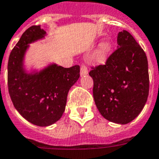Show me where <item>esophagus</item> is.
I'll return each mask as SVG.
<instances>
[{
  "label": "esophagus",
  "mask_w": 159,
  "mask_h": 159,
  "mask_svg": "<svg viewBox=\"0 0 159 159\" xmlns=\"http://www.w3.org/2000/svg\"><path fill=\"white\" fill-rule=\"evenodd\" d=\"M80 74H81V77H83V76H86V75L88 74V69L87 68V66L85 65H82V66H81Z\"/></svg>",
  "instance_id": "1"
}]
</instances>
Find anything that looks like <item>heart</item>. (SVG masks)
<instances>
[{
  "label": "heart",
  "instance_id": "heart-1",
  "mask_svg": "<svg viewBox=\"0 0 159 159\" xmlns=\"http://www.w3.org/2000/svg\"><path fill=\"white\" fill-rule=\"evenodd\" d=\"M112 49V43L110 41H104L100 45V50L104 54H107Z\"/></svg>",
  "mask_w": 159,
  "mask_h": 159
}]
</instances>
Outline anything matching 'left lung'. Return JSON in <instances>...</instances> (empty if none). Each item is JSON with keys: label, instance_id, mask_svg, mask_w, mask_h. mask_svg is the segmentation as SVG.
Wrapping results in <instances>:
<instances>
[{"label": "left lung", "instance_id": "obj_1", "mask_svg": "<svg viewBox=\"0 0 159 159\" xmlns=\"http://www.w3.org/2000/svg\"><path fill=\"white\" fill-rule=\"evenodd\" d=\"M117 49L104 65L89 72L99 112L110 122L127 124L135 119L147 102L149 77L147 56L128 31L117 35Z\"/></svg>", "mask_w": 159, "mask_h": 159}]
</instances>
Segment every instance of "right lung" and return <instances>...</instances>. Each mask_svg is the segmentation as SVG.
Returning <instances> with one entry per match:
<instances>
[{
  "instance_id": "1",
  "label": "right lung",
  "mask_w": 159,
  "mask_h": 159,
  "mask_svg": "<svg viewBox=\"0 0 159 159\" xmlns=\"http://www.w3.org/2000/svg\"><path fill=\"white\" fill-rule=\"evenodd\" d=\"M47 36L41 26L27 29L11 51L7 66L8 90L13 105L25 119L40 127L52 125L61 117L69 90L80 77L78 65L64 68L51 62L41 69L26 68L30 44Z\"/></svg>"
}]
</instances>
